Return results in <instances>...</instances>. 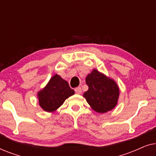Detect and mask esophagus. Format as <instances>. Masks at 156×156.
I'll return each instance as SVG.
<instances>
[{
    "label": "esophagus",
    "instance_id": "1",
    "mask_svg": "<svg viewBox=\"0 0 156 156\" xmlns=\"http://www.w3.org/2000/svg\"><path fill=\"white\" fill-rule=\"evenodd\" d=\"M74 91H75V93L76 94H81L82 93V89H81L80 87H78L74 89Z\"/></svg>",
    "mask_w": 156,
    "mask_h": 156
}]
</instances>
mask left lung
Returning <instances> with one entry per match:
<instances>
[{
	"label": "left lung",
	"instance_id": "left-lung-1",
	"mask_svg": "<svg viewBox=\"0 0 156 156\" xmlns=\"http://www.w3.org/2000/svg\"><path fill=\"white\" fill-rule=\"evenodd\" d=\"M86 84L89 89L83 97L94 110L105 113L115 107L118 101L119 89L114 80L94 69L86 77Z\"/></svg>",
	"mask_w": 156,
	"mask_h": 156
}]
</instances>
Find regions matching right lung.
Listing matches in <instances>:
<instances>
[{"mask_svg":"<svg viewBox=\"0 0 156 156\" xmlns=\"http://www.w3.org/2000/svg\"><path fill=\"white\" fill-rule=\"evenodd\" d=\"M74 94V91L70 88L67 81L55 74L37 95L40 106L46 112H52L62 105L65 99Z\"/></svg>","mask_w":156,"mask_h":156,"instance_id":"obj_1","label":"right lung"}]
</instances>
